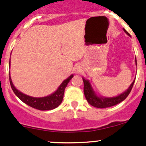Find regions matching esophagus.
<instances>
[{
  "label": "esophagus",
  "mask_w": 146,
  "mask_h": 146,
  "mask_svg": "<svg viewBox=\"0 0 146 146\" xmlns=\"http://www.w3.org/2000/svg\"><path fill=\"white\" fill-rule=\"evenodd\" d=\"M75 71L76 72H79L81 71V67H80V66H77V67L75 68Z\"/></svg>",
  "instance_id": "esophagus-1"
}]
</instances>
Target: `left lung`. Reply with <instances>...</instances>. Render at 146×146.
Here are the masks:
<instances>
[{
    "instance_id": "1",
    "label": "left lung",
    "mask_w": 146,
    "mask_h": 146,
    "mask_svg": "<svg viewBox=\"0 0 146 146\" xmlns=\"http://www.w3.org/2000/svg\"><path fill=\"white\" fill-rule=\"evenodd\" d=\"M123 31H124V32L125 33L127 36H130L129 33L127 32L125 29H123ZM135 65H136L137 66L136 57H135ZM82 80L83 82H84V96H85L87 102H88L90 105H92L93 107H95V108H105L117 105L118 103L121 102L122 101L125 100V98L128 96L130 91H131L132 88H133V84H134L135 78L134 79L133 82H132V84H130V87L127 88V90H126L124 92L121 93V94H120L119 95H117V96L115 97H103L100 96V95H98L96 93V92H95V90H94V89H93L90 80H87V79L84 78V77H82Z\"/></svg>"
}]
</instances>
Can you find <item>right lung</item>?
Instances as JSON below:
<instances>
[{
    "label": "right lung",
    "instance_id": "1",
    "mask_svg": "<svg viewBox=\"0 0 146 146\" xmlns=\"http://www.w3.org/2000/svg\"><path fill=\"white\" fill-rule=\"evenodd\" d=\"M11 66V58H10L9 62V66ZM73 77L74 75L71 74L68 78L64 80L62 84L59 86L57 90L51 95L46 97H41V98H34V97L29 96L26 94H23V92L16 88V87L13 85L9 72L10 84H11V87L13 92L15 93V95L25 104L29 105L33 108L39 110H53L57 108L62 102L65 88Z\"/></svg>",
    "mask_w": 146,
    "mask_h": 146
}]
</instances>
